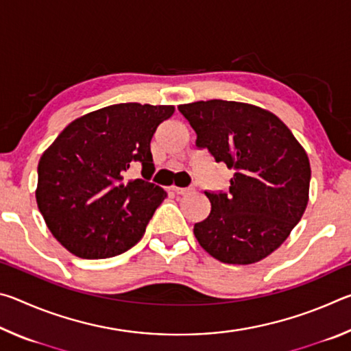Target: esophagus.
Masks as SVG:
<instances>
[{
  "label": "esophagus",
  "mask_w": 351,
  "mask_h": 351,
  "mask_svg": "<svg viewBox=\"0 0 351 351\" xmlns=\"http://www.w3.org/2000/svg\"><path fill=\"white\" fill-rule=\"evenodd\" d=\"M171 190H173V192L178 195H187L192 192L193 189L192 187H171Z\"/></svg>",
  "instance_id": "1"
}]
</instances>
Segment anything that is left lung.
<instances>
[{
  "mask_svg": "<svg viewBox=\"0 0 351 351\" xmlns=\"http://www.w3.org/2000/svg\"><path fill=\"white\" fill-rule=\"evenodd\" d=\"M178 110L197 133V147L234 170L229 192H206L210 213L193 228L201 247L229 265L268 257L306 209L311 169L304 147L260 106L213 99Z\"/></svg>",
  "mask_w": 351,
  "mask_h": 351,
  "instance_id": "8db88e82",
  "label": "left lung"
}]
</instances>
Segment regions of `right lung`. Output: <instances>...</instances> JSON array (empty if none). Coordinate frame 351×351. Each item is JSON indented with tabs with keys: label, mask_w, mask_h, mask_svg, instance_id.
<instances>
[{
	"label": "right lung",
	"mask_w": 351,
	"mask_h": 351,
	"mask_svg": "<svg viewBox=\"0 0 351 351\" xmlns=\"http://www.w3.org/2000/svg\"><path fill=\"white\" fill-rule=\"evenodd\" d=\"M173 112L171 105L105 106L71 122L43 153L35 198L71 254L108 258L142 239L167 193L145 180L125 181V173L136 162L142 173L154 170L150 142Z\"/></svg>",
	"instance_id": "right-lung-1"
}]
</instances>
